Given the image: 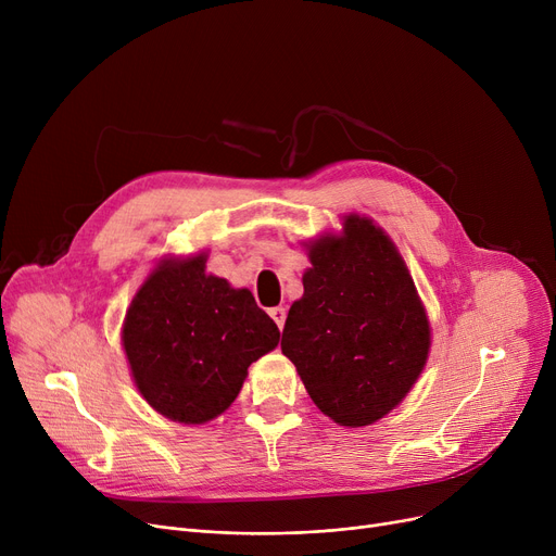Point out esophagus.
Returning a JSON list of instances; mask_svg holds the SVG:
<instances>
[{"instance_id": "34e87169", "label": "esophagus", "mask_w": 556, "mask_h": 556, "mask_svg": "<svg viewBox=\"0 0 556 556\" xmlns=\"http://www.w3.org/2000/svg\"><path fill=\"white\" fill-rule=\"evenodd\" d=\"M270 317L275 319L279 329H283V323H286V308H283V306H275V308H270Z\"/></svg>"}]
</instances>
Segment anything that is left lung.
I'll use <instances>...</instances> for the list:
<instances>
[{
    "mask_svg": "<svg viewBox=\"0 0 556 556\" xmlns=\"http://www.w3.org/2000/svg\"><path fill=\"white\" fill-rule=\"evenodd\" d=\"M304 298L288 311L281 352L313 403L340 426L386 417L419 378L430 327L394 243L369 218L311 245Z\"/></svg>",
    "mask_w": 556,
    "mask_h": 556,
    "instance_id": "8db88e82",
    "label": "left lung"
}]
</instances>
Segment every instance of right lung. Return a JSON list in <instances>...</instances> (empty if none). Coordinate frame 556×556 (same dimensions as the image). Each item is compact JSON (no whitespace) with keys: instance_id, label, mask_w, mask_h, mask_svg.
Wrapping results in <instances>:
<instances>
[{"instance_id":"1","label":"right lung","mask_w":556,"mask_h":556,"mask_svg":"<svg viewBox=\"0 0 556 556\" xmlns=\"http://www.w3.org/2000/svg\"><path fill=\"white\" fill-rule=\"evenodd\" d=\"M207 254L157 266L126 313L124 349L141 396L180 424H204L239 396L248 367L279 342L250 290L204 273Z\"/></svg>"}]
</instances>
